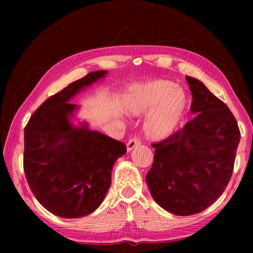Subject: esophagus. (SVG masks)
<instances>
[{
    "mask_svg": "<svg viewBox=\"0 0 253 253\" xmlns=\"http://www.w3.org/2000/svg\"><path fill=\"white\" fill-rule=\"evenodd\" d=\"M140 144H141L140 138H138V137L130 138L129 141H128V143H127V151L130 152L133 148L140 146Z\"/></svg>",
    "mask_w": 253,
    "mask_h": 253,
    "instance_id": "obj_1",
    "label": "esophagus"
}]
</instances>
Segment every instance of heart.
<instances>
[{"label": "heart", "mask_w": 253, "mask_h": 253, "mask_svg": "<svg viewBox=\"0 0 253 253\" xmlns=\"http://www.w3.org/2000/svg\"><path fill=\"white\" fill-rule=\"evenodd\" d=\"M187 104L185 91L169 80H153L132 85L126 98V110L133 116L152 113L144 123L146 136L152 140L169 138L176 130Z\"/></svg>", "instance_id": "heart-1"}]
</instances>
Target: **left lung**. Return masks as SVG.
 <instances>
[{
    "label": "left lung",
    "instance_id": "left-lung-1",
    "mask_svg": "<svg viewBox=\"0 0 253 253\" xmlns=\"http://www.w3.org/2000/svg\"><path fill=\"white\" fill-rule=\"evenodd\" d=\"M196 116L152 143L146 180L160 207L176 215L202 212L224 192L233 174L240 131L233 113L198 79L186 76Z\"/></svg>",
    "mask_w": 253,
    "mask_h": 253
}]
</instances>
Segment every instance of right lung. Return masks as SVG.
Listing matches in <instances>:
<instances>
[{
    "label": "right lung",
    "instance_id": "obj_1",
    "mask_svg": "<svg viewBox=\"0 0 253 253\" xmlns=\"http://www.w3.org/2000/svg\"><path fill=\"white\" fill-rule=\"evenodd\" d=\"M106 71L92 72L47 98L25 127L24 169L34 196L57 216L78 218L99 208L111 186L115 161L127 151L123 142L85 123H71L76 95Z\"/></svg>",
    "mask_w": 253,
    "mask_h": 253
}]
</instances>
